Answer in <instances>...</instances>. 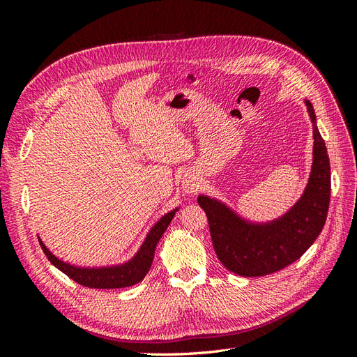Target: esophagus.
Listing matches in <instances>:
<instances>
[{"mask_svg":"<svg viewBox=\"0 0 357 357\" xmlns=\"http://www.w3.org/2000/svg\"><path fill=\"white\" fill-rule=\"evenodd\" d=\"M183 189H185L186 193L197 192V189H198V181H197L195 178H193V177H188V178L183 180Z\"/></svg>","mask_w":357,"mask_h":357,"instance_id":"esophagus-1","label":"esophagus"}]
</instances>
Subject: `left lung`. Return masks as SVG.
<instances>
[{
    "instance_id": "1",
    "label": "left lung",
    "mask_w": 357,
    "mask_h": 357,
    "mask_svg": "<svg viewBox=\"0 0 357 357\" xmlns=\"http://www.w3.org/2000/svg\"><path fill=\"white\" fill-rule=\"evenodd\" d=\"M312 122V167L302 197L282 218L253 223L240 218L228 205L199 195L198 204L207 214L214 252L223 266L243 277L273 274L304 255L316 241L326 222L331 199V165L314 109L305 100Z\"/></svg>"
}]
</instances>
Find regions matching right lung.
Here are the masks:
<instances>
[{"mask_svg":"<svg viewBox=\"0 0 357 357\" xmlns=\"http://www.w3.org/2000/svg\"><path fill=\"white\" fill-rule=\"evenodd\" d=\"M178 208L167 213L162 215L160 220H158L153 228L147 234L144 243L139 247L137 255L125 264L113 265V266H101V268H82L75 266L68 262L61 261L59 257L53 255L49 248L45 245L40 238V245L43 252L47 256L49 261L55 265L59 271L67 274L75 283H79L84 287L92 289H121L129 287L142 282L149 273L150 266H152L156 245L160 240V236L167 231L168 225L171 223L172 218Z\"/></svg>","mask_w":357,"mask_h":357,"instance_id":"1","label":"right lung"}]
</instances>
